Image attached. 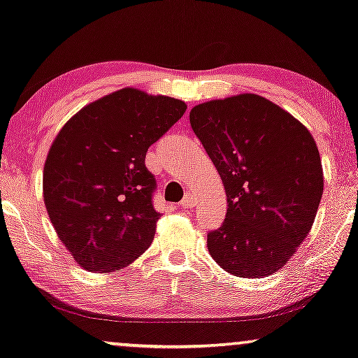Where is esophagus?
Wrapping results in <instances>:
<instances>
[{"label": "esophagus", "mask_w": 358, "mask_h": 358, "mask_svg": "<svg viewBox=\"0 0 358 358\" xmlns=\"http://www.w3.org/2000/svg\"><path fill=\"white\" fill-rule=\"evenodd\" d=\"M194 201H196V196H194V193H191V191H186V194H185V198L181 199V208H191V206L194 204Z\"/></svg>", "instance_id": "34e87169"}]
</instances>
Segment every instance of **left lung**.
I'll return each instance as SVG.
<instances>
[{
  "instance_id": "8db88e82",
  "label": "left lung",
  "mask_w": 358,
  "mask_h": 358,
  "mask_svg": "<svg viewBox=\"0 0 358 358\" xmlns=\"http://www.w3.org/2000/svg\"><path fill=\"white\" fill-rule=\"evenodd\" d=\"M189 123L227 194L222 227L208 234L210 256L236 278L278 273L310 234L323 196L315 138L256 94L196 105Z\"/></svg>"
}]
</instances>
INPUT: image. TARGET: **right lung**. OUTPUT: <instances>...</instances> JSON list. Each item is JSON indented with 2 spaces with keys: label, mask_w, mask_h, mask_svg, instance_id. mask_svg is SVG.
Listing matches in <instances>:
<instances>
[{
  "label": "right lung",
  "mask_w": 358,
  "mask_h": 358,
  "mask_svg": "<svg viewBox=\"0 0 358 358\" xmlns=\"http://www.w3.org/2000/svg\"><path fill=\"white\" fill-rule=\"evenodd\" d=\"M185 110L183 100L124 87L80 108L53 139L43 167L45 208L83 269L122 271L152 243L160 214L145 152Z\"/></svg>",
  "instance_id": "obj_1"
}]
</instances>
